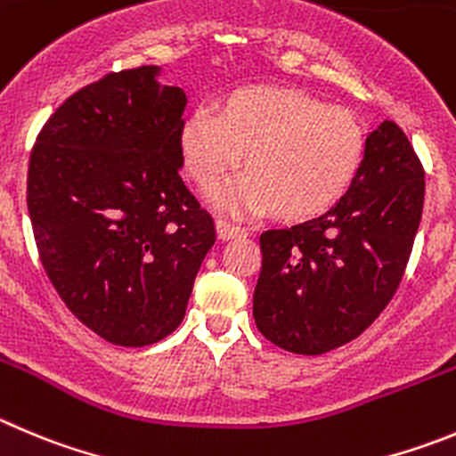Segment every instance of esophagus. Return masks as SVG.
<instances>
[{
  "instance_id": "esophagus-1",
  "label": "esophagus",
  "mask_w": 456,
  "mask_h": 456,
  "mask_svg": "<svg viewBox=\"0 0 456 456\" xmlns=\"http://www.w3.org/2000/svg\"><path fill=\"white\" fill-rule=\"evenodd\" d=\"M216 232H218L220 240H232V238L245 236V233H248V229H242V227H238V224L229 223V220L220 218V220H216Z\"/></svg>"
}]
</instances>
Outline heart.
Segmentation results:
<instances>
[{
  "mask_svg": "<svg viewBox=\"0 0 456 456\" xmlns=\"http://www.w3.org/2000/svg\"><path fill=\"white\" fill-rule=\"evenodd\" d=\"M184 170L214 189L240 161L245 173L214 193L232 211L301 223L324 216L346 195L367 152V134L346 110L299 89L240 87L214 110L198 105L177 132Z\"/></svg>",
  "mask_w": 456,
  "mask_h": 456,
  "instance_id": "heart-1",
  "label": "heart"
}]
</instances>
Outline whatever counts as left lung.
I'll return each mask as SVG.
<instances>
[{"label": "left lung", "instance_id": "left-lung-1", "mask_svg": "<svg viewBox=\"0 0 456 456\" xmlns=\"http://www.w3.org/2000/svg\"><path fill=\"white\" fill-rule=\"evenodd\" d=\"M423 198L425 173L410 139L394 121L380 123L330 211L261 233L258 330L299 355H322L367 330L401 286Z\"/></svg>", "mask_w": 456, "mask_h": 456}]
</instances>
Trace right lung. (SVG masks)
<instances>
[{
	"label": "right lung",
	"mask_w": 456,
	"mask_h": 456,
	"mask_svg": "<svg viewBox=\"0 0 456 456\" xmlns=\"http://www.w3.org/2000/svg\"><path fill=\"white\" fill-rule=\"evenodd\" d=\"M161 67L103 76L51 114L31 152L27 204L46 276L87 329L146 346L182 324L216 242L180 177L186 94Z\"/></svg>",
	"instance_id": "obj_1"
}]
</instances>
